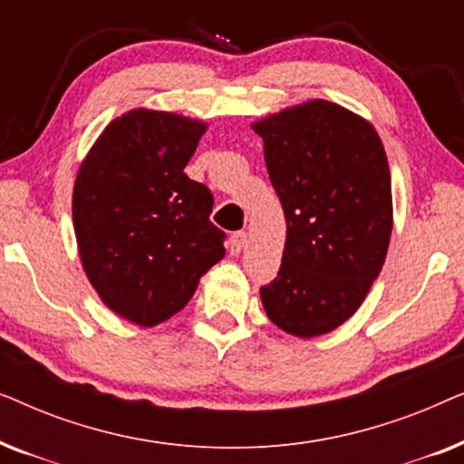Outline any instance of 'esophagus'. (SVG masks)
Listing matches in <instances>:
<instances>
[{
  "label": "esophagus",
  "instance_id": "esophagus-1",
  "mask_svg": "<svg viewBox=\"0 0 464 464\" xmlns=\"http://www.w3.org/2000/svg\"><path fill=\"white\" fill-rule=\"evenodd\" d=\"M245 243H246V234L243 230L234 232L232 237H230V251H232V256H238V253L243 251Z\"/></svg>",
  "mask_w": 464,
  "mask_h": 464
}]
</instances>
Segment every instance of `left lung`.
<instances>
[{"label": "left lung", "mask_w": 464, "mask_h": 464, "mask_svg": "<svg viewBox=\"0 0 464 464\" xmlns=\"http://www.w3.org/2000/svg\"><path fill=\"white\" fill-rule=\"evenodd\" d=\"M251 129L264 139L287 240L278 276L259 289L268 319L297 338L334 332L376 281L392 232L391 170L365 118L313 99Z\"/></svg>", "instance_id": "1"}]
</instances>
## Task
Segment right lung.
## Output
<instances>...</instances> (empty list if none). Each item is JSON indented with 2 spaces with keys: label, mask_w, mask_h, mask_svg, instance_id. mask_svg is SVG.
Wrapping results in <instances>:
<instances>
[{
  "label": "right lung",
  "mask_w": 464,
  "mask_h": 464,
  "mask_svg": "<svg viewBox=\"0 0 464 464\" xmlns=\"http://www.w3.org/2000/svg\"><path fill=\"white\" fill-rule=\"evenodd\" d=\"M205 132L202 120L137 107L105 126L75 177L82 268L101 302L139 327L179 313L226 256L211 192L183 173Z\"/></svg>",
  "instance_id": "1"
}]
</instances>
